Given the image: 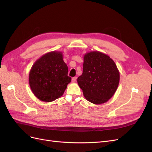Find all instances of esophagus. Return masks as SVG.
<instances>
[{
    "mask_svg": "<svg viewBox=\"0 0 152 152\" xmlns=\"http://www.w3.org/2000/svg\"><path fill=\"white\" fill-rule=\"evenodd\" d=\"M76 80H77V77H74L72 78V82H75L76 81Z\"/></svg>",
    "mask_w": 152,
    "mask_h": 152,
    "instance_id": "obj_1",
    "label": "esophagus"
}]
</instances>
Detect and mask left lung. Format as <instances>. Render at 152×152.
Here are the masks:
<instances>
[{
    "mask_svg": "<svg viewBox=\"0 0 152 152\" xmlns=\"http://www.w3.org/2000/svg\"><path fill=\"white\" fill-rule=\"evenodd\" d=\"M119 80V71L108 55L99 51L84 55L83 72L77 82L87 101L96 104L108 102L117 89Z\"/></svg>",
    "mask_w": 152,
    "mask_h": 152,
    "instance_id": "left-lung-1",
    "label": "left lung"
}]
</instances>
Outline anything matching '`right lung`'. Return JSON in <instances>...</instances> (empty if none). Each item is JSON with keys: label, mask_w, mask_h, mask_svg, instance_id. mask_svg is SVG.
Wrapping results in <instances>:
<instances>
[{"label": "right lung", "mask_w": 152, "mask_h": 152, "mask_svg": "<svg viewBox=\"0 0 152 152\" xmlns=\"http://www.w3.org/2000/svg\"><path fill=\"white\" fill-rule=\"evenodd\" d=\"M61 52L45 54L37 60L29 73V84L39 99L50 102L63 94L71 82Z\"/></svg>", "instance_id": "right-lung-1"}]
</instances>
